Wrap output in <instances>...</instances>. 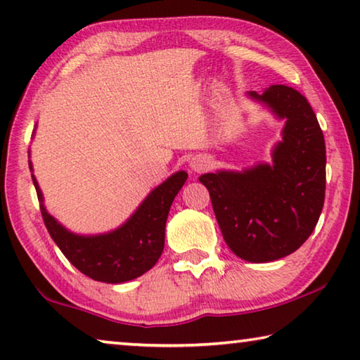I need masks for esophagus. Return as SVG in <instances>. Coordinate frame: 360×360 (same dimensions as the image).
Segmentation results:
<instances>
[{
	"label": "esophagus",
	"mask_w": 360,
	"mask_h": 360,
	"mask_svg": "<svg viewBox=\"0 0 360 360\" xmlns=\"http://www.w3.org/2000/svg\"><path fill=\"white\" fill-rule=\"evenodd\" d=\"M188 167L193 173H203L206 169H210L211 167V160L206 155H195L191 158V163H188Z\"/></svg>",
	"instance_id": "1"
}]
</instances>
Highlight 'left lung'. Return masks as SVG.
I'll return each mask as SVG.
<instances>
[{
  "label": "left lung",
  "instance_id": "1",
  "mask_svg": "<svg viewBox=\"0 0 360 360\" xmlns=\"http://www.w3.org/2000/svg\"><path fill=\"white\" fill-rule=\"evenodd\" d=\"M248 98L284 120L271 162L200 176L231 252L265 264L295 252L313 233L326 197V143L302 94L270 85Z\"/></svg>",
  "mask_w": 360,
  "mask_h": 360
}]
</instances>
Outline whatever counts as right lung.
I'll list each match as a JSON object with an SVG mask.
<instances>
[{"label":"right lung","mask_w":360,"mask_h":360,"mask_svg":"<svg viewBox=\"0 0 360 360\" xmlns=\"http://www.w3.org/2000/svg\"><path fill=\"white\" fill-rule=\"evenodd\" d=\"M28 165L49 233L65 257L85 276L108 284H120L139 278L157 264L165 246L168 212L174 197L186 184V172H176L152 188L133 214L117 229L106 233L81 235L66 229L47 211L44 195L33 174L32 160H28Z\"/></svg>","instance_id":"right-lung-1"}]
</instances>
